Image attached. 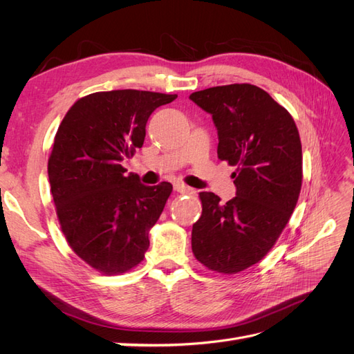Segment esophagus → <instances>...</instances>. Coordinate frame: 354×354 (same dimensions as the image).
<instances>
[{
    "instance_id": "esophagus-1",
    "label": "esophagus",
    "mask_w": 354,
    "mask_h": 354,
    "mask_svg": "<svg viewBox=\"0 0 354 354\" xmlns=\"http://www.w3.org/2000/svg\"><path fill=\"white\" fill-rule=\"evenodd\" d=\"M174 190L180 192V194H186V195H194L195 189H192L183 183H174Z\"/></svg>"
}]
</instances>
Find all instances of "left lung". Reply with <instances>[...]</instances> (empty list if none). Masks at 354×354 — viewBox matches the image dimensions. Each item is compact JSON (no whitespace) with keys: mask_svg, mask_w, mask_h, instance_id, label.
<instances>
[{"mask_svg":"<svg viewBox=\"0 0 354 354\" xmlns=\"http://www.w3.org/2000/svg\"><path fill=\"white\" fill-rule=\"evenodd\" d=\"M212 115L218 159L236 167V196L221 203L201 192L202 216L192 251L209 270L233 274L263 260L294 212L303 181L301 140L289 112L251 84L220 85L190 94Z\"/></svg>","mask_w":354,"mask_h":354,"instance_id":"1","label":"left lung"}]
</instances>
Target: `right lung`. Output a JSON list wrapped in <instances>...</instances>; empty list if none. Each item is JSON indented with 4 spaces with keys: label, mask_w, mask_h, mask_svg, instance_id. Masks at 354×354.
<instances>
[{
    "label": "right lung",
    "mask_w": 354,
    "mask_h": 354,
    "mask_svg": "<svg viewBox=\"0 0 354 354\" xmlns=\"http://www.w3.org/2000/svg\"><path fill=\"white\" fill-rule=\"evenodd\" d=\"M177 94L140 90L99 91L73 103L48 158V180L60 229L82 261L103 274L142 263L149 230L173 185L145 186L125 174L122 160L142 147L146 122Z\"/></svg>",
    "instance_id": "add662e5"
}]
</instances>
